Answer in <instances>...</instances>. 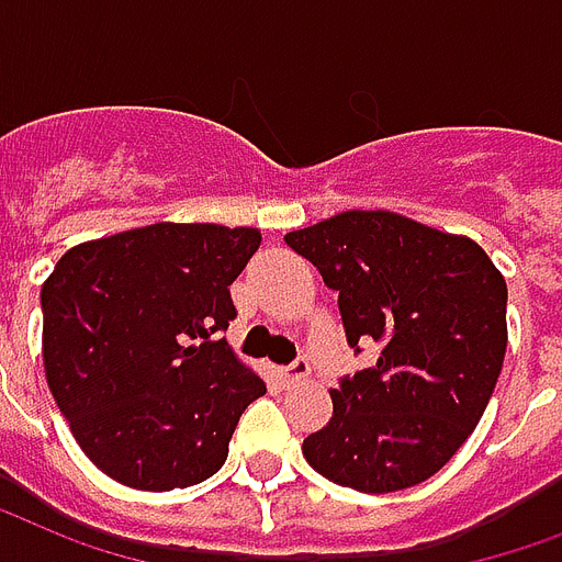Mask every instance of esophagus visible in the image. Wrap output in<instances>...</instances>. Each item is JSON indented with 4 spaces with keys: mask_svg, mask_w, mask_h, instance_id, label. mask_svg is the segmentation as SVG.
I'll return each mask as SVG.
<instances>
[{
    "mask_svg": "<svg viewBox=\"0 0 562 562\" xmlns=\"http://www.w3.org/2000/svg\"><path fill=\"white\" fill-rule=\"evenodd\" d=\"M307 373H311V367H307L305 358H296L293 364L281 370V379H284L286 385H296V382H305Z\"/></svg>",
    "mask_w": 562,
    "mask_h": 562,
    "instance_id": "obj_1",
    "label": "esophagus"
}]
</instances>
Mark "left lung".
<instances>
[{
  "mask_svg": "<svg viewBox=\"0 0 562 562\" xmlns=\"http://www.w3.org/2000/svg\"><path fill=\"white\" fill-rule=\"evenodd\" d=\"M284 243L337 290L346 340L376 364L331 387L302 453L337 486L385 495L441 471L486 412L506 352V281L474 239L346 210Z\"/></svg>",
  "mask_w": 562,
  "mask_h": 562,
  "instance_id": "8db88e82",
  "label": "left lung"
}]
</instances>
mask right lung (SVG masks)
I'll use <instances>...</instances> for the list:
<instances>
[{
	"label": "right lung",
	"instance_id": "obj_1",
	"mask_svg": "<svg viewBox=\"0 0 562 562\" xmlns=\"http://www.w3.org/2000/svg\"><path fill=\"white\" fill-rule=\"evenodd\" d=\"M257 248V227L156 222L61 255L41 286L46 385L103 474L171 492L225 465L266 385L213 335Z\"/></svg>",
	"mask_w": 562,
	"mask_h": 562
}]
</instances>
